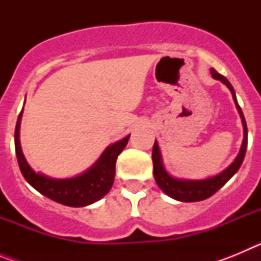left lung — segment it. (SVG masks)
<instances>
[{"mask_svg":"<svg viewBox=\"0 0 261 261\" xmlns=\"http://www.w3.org/2000/svg\"><path fill=\"white\" fill-rule=\"evenodd\" d=\"M211 74L214 80L221 81L223 85L229 87V90L232 94V99H234L235 107L238 110L239 115H241L242 124H243V142H242L241 150H239L238 155L234 159V162L226 167L222 172L214 175V176L206 177V179H200V180H192V179H180V177H175L172 175L168 174L166 171L165 166H163L162 154L159 150L158 142H154L153 146V170H154V179H155L156 184L163 192L167 196H170L171 199L177 200V201L183 202H193V201H201V200L208 199L211 196H213L217 191L222 188L227 181L237 174V171L241 167L242 162H243L244 155H246V149H247V124L244 120L243 112L242 108L239 107L238 100H237V95H235L234 87L231 86L227 78L221 75L220 73H217L214 69H211Z\"/></svg>","mask_w":261,"mask_h":261,"instance_id":"1","label":"left lung"}]
</instances>
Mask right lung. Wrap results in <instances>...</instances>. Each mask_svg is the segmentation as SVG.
Segmentation results:
<instances>
[{
	"instance_id": "right-lung-1",
	"label": "right lung",
	"mask_w": 261,
	"mask_h": 261,
	"mask_svg": "<svg viewBox=\"0 0 261 261\" xmlns=\"http://www.w3.org/2000/svg\"><path fill=\"white\" fill-rule=\"evenodd\" d=\"M22 112L23 110L18 116L14 140H15V153H17L20 172L30 186L34 187L38 192L44 195L48 199L59 204L66 205V206H73V208H81V206L94 204L110 192L115 180L116 159L128 144L130 135L106 147V150L96 159L95 163L90 166L82 174L73 177H66V179H55V177L34 171L23 155L19 141Z\"/></svg>"
}]
</instances>
